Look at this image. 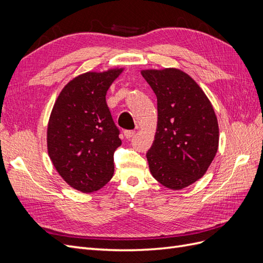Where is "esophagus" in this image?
<instances>
[{"mask_svg":"<svg viewBox=\"0 0 263 263\" xmlns=\"http://www.w3.org/2000/svg\"><path fill=\"white\" fill-rule=\"evenodd\" d=\"M124 135H125L126 138H132L135 135V130H125Z\"/></svg>","mask_w":263,"mask_h":263,"instance_id":"esophagus-1","label":"esophagus"}]
</instances>
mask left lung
Segmentation results:
<instances>
[{
    "instance_id": "1",
    "label": "left lung",
    "mask_w": 263,
    "mask_h": 263,
    "mask_svg": "<svg viewBox=\"0 0 263 263\" xmlns=\"http://www.w3.org/2000/svg\"><path fill=\"white\" fill-rule=\"evenodd\" d=\"M157 97L158 124L147 153L153 177L171 190L193 184L217 153L219 130L210 100L192 78L174 68L142 70Z\"/></svg>"
}]
</instances>
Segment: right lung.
Instances as JSON below:
<instances>
[{
    "instance_id": "add662e5",
    "label": "right lung",
    "mask_w": 263,
    "mask_h": 263,
    "mask_svg": "<svg viewBox=\"0 0 263 263\" xmlns=\"http://www.w3.org/2000/svg\"><path fill=\"white\" fill-rule=\"evenodd\" d=\"M123 70L76 77L63 87L51 110L48 155L60 177L83 193L100 190L114 174V153L122 140L105 97Z\"/></svg>"
}]
</instances>
